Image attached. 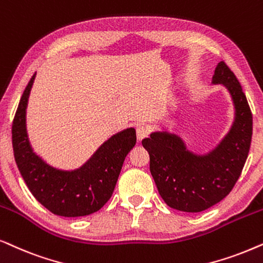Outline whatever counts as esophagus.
<instances>
[{
  "label": "esophagus",
  "instance_id": "34e87169",
  "mask_svg": "<svg viewBox=\"0 0 263 263\" xmlns=\"http://www.w3.org/2000/svg\"><path fill=\"white\" fill-rule=\"evenodd\" d=\"M149 135V128L146 127V126H139L137 128V139L139 142L142 141V139H144L145 137H148Z\"/></svg>",
  "mask_w": 263,
  "mask_h": 263
}]
</instances>
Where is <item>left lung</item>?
Wrapping results in <instances>:
<instances>
[{"instance_id":"left-lung-1","label":"left lung","mask_w":263,"mask_h":263,"mask_svg":"<svg viewBox=\"0 0 263 263\" xmlns=\"http://www.w3.org/2000/svg\"><path fill=\"white\" fill-rule=\"evenodd\" d=\"M212 84L223 85L234 106L229 134L207 154H195L178 135L153 132L142 144L150 156V173L167 205L198 213L226 197L239 178L249 154L253 114L234 73L225 62L216 66Z\"/></svg>"}]
</instances>
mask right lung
<instances>
[{"label":"right lung","instance_id":"1","mask_svg":"<svg viewBox=\"0 0 263 263\" xmlns=\"http://www.w3.org/2000/svg\"><path fill=\"white\" fill-rule=\"evenodd\" d=\"M36 73L24 91L12 127L14 157L19 172L34 196L52 214L77 218L100 211L111 197L125 157L137 138L126 128L103 143L83 166L59 170L33 152L26 128V108Z\"/></svg>","mask_w":263,"mask_h":263}]
</instances>
